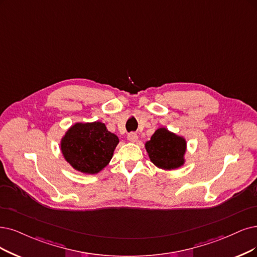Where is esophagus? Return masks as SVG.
Segmentation results:
<instances>
[{
	"label": "esophagus",
	"mask_w": 257,
	"mask_h": 257,
	"mask_svg": "<svg viewBox=\"0 0 257 257\" xmlns=\"http://www.w3.org/2000/svg\"><path fill=\"white\" fill-rule=\"evenodd\" d=\"M138 135L136 134V132H130V134L128 135L127 139L130 141V142H137L138 141Z\"/></svg>",
	"instance_id": "esophagus-1"
}]
</instances>
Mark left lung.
<instances>
[{
    "label": "left lung",
    "instance_id": "left-lung-1",
    "mask_svg": "<svg viewBox=\"0 0 257 257\" xmlns=\"http://www.w3.org/2000/svg\"><path fill=\"white\" fill-rule=\"evenodd\" d=\"M145 148L150 161L157 167L165 170H172L181 167L185 160L186 141L166 128H159L149 141Z\"/></svg>",
    "mask_w": 257,
    "mask_h": 257
}]
</instances>
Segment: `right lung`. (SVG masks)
Returning a JSON list of instances; mask_svg holds the SVG:
<instances>
[{
    "label": "right lung",
    "instance_id": "right-lung-1",
    "mask_svg": "<svg viewBox=\"0 0 257 257\" xmlns=\"http://www.w3.org/2000/svg\"><path fill=\"white\" fill-rule=\"evenodd\" d=\"M118 142L100 121L76 122L65 132L60 146L65 161L74 169L94 175L109 164Z\"/></svg>",
    "mask_w": 257,
    "mask_h": 257
}]
</instances>
